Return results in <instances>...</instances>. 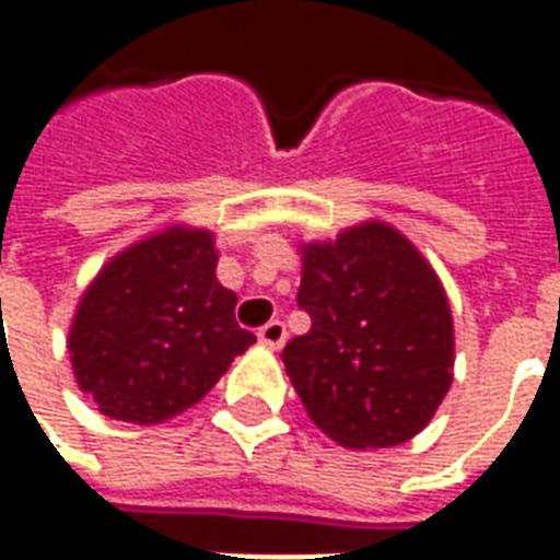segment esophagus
Here are the masks:
<instances>
[{"instance_id":"obj_1","label":"esophagus","mask_w":560,"mask_h":560,"mask_svg":"<svg viewBox=\"0 0 560 560\" xmlns=\"http://www.w3.org/2000/svg\"><path fill=\"white\" fill-rule=\"evenodd\" d=\"M257 339H260V345L269 348V351H279L281 345H284V339H288V329H284L281 320H269L267 327L257 329Z\"/></svg>"}]
</instances>
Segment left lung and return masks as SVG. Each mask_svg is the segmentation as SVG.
I'll return each mask as SVG.
<instances>
[{
  "label": "left lung",
  "instance_id": "1",
  "mask_svg": "<svg viewBox=\"0 0 560 560\" xmlns=\"http://www.w3.org/2000/svg\"><path fill=\"white\" fill-rule=\"evenodd\" d=\"M300 257L296 303L312 329L281 357L305 413L348 450L411 441L444 401L456 363L438 272L387 221L300 243Z\"/></svg>",
  "mask_w": 560,
  "mask_h": 560
}]
</instances>
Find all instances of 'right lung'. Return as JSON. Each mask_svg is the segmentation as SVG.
Here are the masks:
<instances>
[{
	"mask_svg": "<svg viewBox=\"0 0 560 560\" xmlns=\"http://www.w3.org/2000/svg\"><path fill=\"white\" fill-rule=\"evenodd\" d=\"M215 267L212 231L167 224L98 269L68 329L71 372L98 413L135 425L173 420L255 345Z\"/></svg>",
	"mask_w": 560,
	"mask_h": 560,
	"instance_id": "1",
	"label": "right lung"
}]
</instances>
